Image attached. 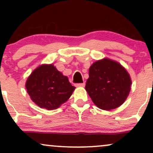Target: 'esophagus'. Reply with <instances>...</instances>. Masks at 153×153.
Here are the masks:
<instances>
[{
	"label": "esophagus",
	"mask_w": 153,
	"mask_h": 153,
	"mask_svg": "<svg viewBox=\"0 0 153 153\" xmlns=\"http://www.w3.org/2000/svg\"><path fill=\"white\" fill-rule=\"evenodd\" d=\"M85 82H82V83H77V84H75V85H76L77 87H84L85 86Z\"/></svg>",
	"instance_id": "esophagus-1"
}]
</instances>
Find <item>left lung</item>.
<instances>
[{
	"instance_id": "1",
	"label": "left lung",
	"mask_w": 153,
	"mask_h": 153,
	"mask_svg": "<svg viewBox=\"0 0 153 153\" xmlns=\"http://www.w3.org/2000/svg\"><path fill=\"white\" fill-rule=\"evenodd\" d=\"M131 85L130 75L120 63L103 58L91 65L85 88L95 105L109 111L126 101Z\"/></svg>"
}]
</instances>
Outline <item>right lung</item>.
<instances>
[{
    "label": "right lung",
    "instance_id": "obj_1",
    "mask_svg": "<svg viewBox=\"0 0 153 153\" xmlns=\"http://www.w3.org/2000/svg\"><path fill=\"white\" fill-rule=\"evenodd\" d=\"M25 85L33 102L47 110L59 108L70 99L75 88L53 64L37 67L28 77Z\"/></svg>",
    "mask_w": 153,
    "mask_h": 153
}]
</instances>
